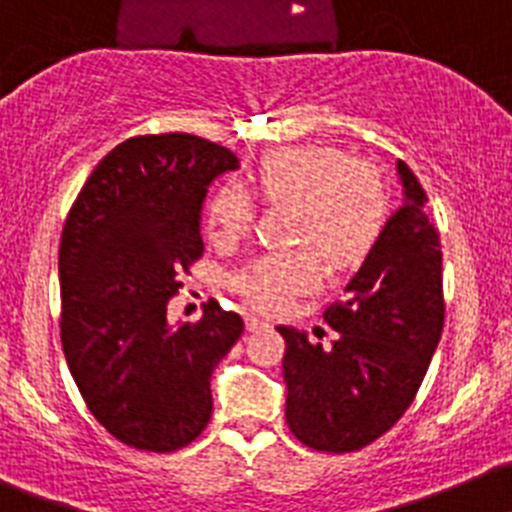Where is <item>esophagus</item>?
<instances>
[{"label":"esophagus","mask_w":512,"mask_h":512,"mask_svg":"<svg viewBox=\"0 0 512 512\" xmlns=\"http://www.w3.org/2000/svg\"><path fill=\"white\" fill-rule=\"evenodd\" d=\"M267 321L265 319H257V316H247V329L257 331V329H267Z\"/></svg>","instance_id":"esophagus-1"}]
</instances>
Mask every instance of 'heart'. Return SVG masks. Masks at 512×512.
<instances>
[{"instance_id": "obj_1", "label": "heart", "mask_w": 512, "mask_h": 512, "mask_svg": "<svg viewBox=\"0 0 512 512\" xmlns=\"http://www.w3.org/2000/svg\"><path fill=\"white\" fill-rule=\"evenodd\" d=\"M250 186L267 206L293 211V242L311 245L334 267L362 260L385 222L380 176L331 147H290L267 155L252 173ZM250 222L252 201L242 188L224 186L214 193L206 214L214 242H234ZM316 283L319 262L311 250L270 252L234 278L239 293L265 311H278Z\"/></svg>"}]
</instances>
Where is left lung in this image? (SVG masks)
Masks as SVG:
<instances>
[{
  "instance_id": "obj_1",
  "label": "left lung",
  "mask_w": 512,
  "mask_h": 512,
  "mask_svg": "<svg viewBox=\"0 0 512 512\" xmlns=\"http://www.w3.org/2000/svg\"><path fill=\"white\" fill-rule=\"evenodd\" d=\"M400 201L388 216L344 301L324 313L336 331L313 344L285 336V421L311 449L354 451L372 444L413 403L444 329L441 239L426 214V191L398 160Z\"/></svg>"
}]
</instances>
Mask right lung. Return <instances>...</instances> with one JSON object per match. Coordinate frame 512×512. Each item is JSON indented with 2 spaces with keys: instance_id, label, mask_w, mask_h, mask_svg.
Returning <instances> with one entry per match:
<instances>
[{
  "instance_id": "obj_1",
  "label": "right lung",
  "mask_w": 512,
  "mask_h": 512,
  "mask_svg": "<svg viewBox=\"0 0 512 512\" xmlns=\"http://www.w3.org/2000/svg\"><path fill=\"white\" fill-rule=\"evenodd\" d=\"M237 155L201 137L145 135L101 160L78 193L58 252L61 342L89 411L122 444L173 451L211 418V372L245 321L211 301L168 321L178 273L204 252L209 186Z\"/></svg>"
}]
</instances>
